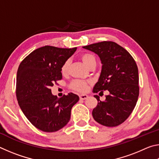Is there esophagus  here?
<instances>
[{
    "label": "esophagus",
    "instance_id": "obj_1",
    "mask_svg": "<svg viewBox=\"0 0 159 159\" xmlns=\"http://www.w3.org/2000/svg\"><path fill=\"white\" fill-rule=\"evenodd\" d=\"M79 98L80 99H85L88 98V96L87 95H84V94H83V95H80Z\"/></svg>",
    "mask_w": 159,
    "mask_h": 159
}]
</instances>
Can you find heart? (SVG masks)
<instances>
[{"instance_id": "1", "label": "heart", "mask_w": 159, "mask_h": 159, "mask_svg": "<svg viewBox=\"0 0 159 159\" xmlns=\"http://www.w3.org/2000/svg\"><path fill=\"white\" fill-rule=\"evenodd\" d=\"M80 60H82L83 64L88 67V69H90V67L93 66H96L97 64V60L95 55H93L91 53H83L80 56ZM69 61L66 60L64 61L62 65L61 66V73L64 76H65L68 74L69 71ZM90 82L84 81V80H74L70 84V88L72 90L79 93H85V91H87L88 85H89Z\"/></svg>"}]
</instances>
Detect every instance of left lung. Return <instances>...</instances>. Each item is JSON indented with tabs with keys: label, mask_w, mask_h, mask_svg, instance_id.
<instances>
[{
	"label": "left lung",
	"mask_w": 159,
	"mask_h": 159,
	"mask_svg": "<svg viewBox=\"0 0 159 159\" xmlns=\"http://www.w3.org/2000/svg\"><path fill=\"white\" fill-rule=\"evenodd\" d=\"M98 55L102 64L100 76L93 93L108 90L104 101L98 99L93 110L97 122L107 127L121 124L135 107L139 96V75L135 61L127 50L112 41H103L83 46Z\"/></svg>",
	"instance_id": "1"
}]
</instances>
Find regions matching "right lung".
<instances>
[{
    "mask_svg": "<svg viewBox=\"0 0 159 159\" xmlns=\"http://www.w3.org/2000/svg\"><path fill=\"white\" fill-rule=\"evenodd\" d=\"M77 48L45 45L34 50L20 63L17 73L16 96L21 111L32 125L47 133L64 127L72 107L79 100L70 93L58 98L50 87L62 79L61 66Z\"/></svg>",
    "mask_w": 159,
    "mask_h": 159,
    "instance_id": "1",
    "label": "right lung"
}]
</instances>
